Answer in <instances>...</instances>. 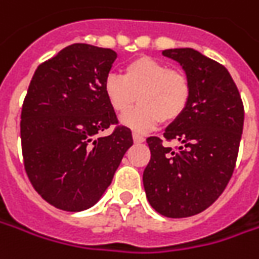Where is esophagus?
Returning a JSON list of instances; mask_svg holds the SVG:
<instances>
[{
	"instance_id": "esophagus-1",
	"label": "esophagus",
	"mask_w": 259,
	"mask_h": 259,
	"mask_svg": "<svg viewBox=\"0 0 259 259\" xmlns=\"http://www.w3.org/2000/svg\"><path fill=\"white\" fill-rule=\"evenodd\" d=\"M133 142H135V143H143L144 137L140 136L139 133H133Z\"/></svg>"
}]
</instances>
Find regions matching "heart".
Returning a JSON list of instances; mask_svg holds the SVG:
<instances>
[{"mask_svg": "<svg viewBox=\"0 0 259 259\" xmlns=\"http://www.w3.org/2000/svg\"><path fill=\"white\" fill-rule=\"evenodd\" d=\"M103 92L110 107L124 113L139 100V106L122 116L126 127L144 132L161 120H177L189 106L191 82L189 76L157 59L140 56L124 65L122 75L110 73L103 82Z\"/></svg>", "mask_w": 259, "mask_h": 259, "instance_id": "b5f03b06", "label": "heart"}]
</instances>
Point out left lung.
<instances>
[{"label": "left lung", "mask_w": 259, "mask_h": 259, "mask_svg": "<svg viewBox=\"0 0 259 259\" xmlns=\"http://www.w3.org/2000/svg\"><path fill=\"white\" fill-rule=\"evenodd\" d=\"M180 63L191 82L186 112L164 132L179 140L177 150L160 137L146 142L152 153L143 173L147 200L168 218L196 215L221 196L235 168L244 105L230 72L221 63L191 48L161 52Z\"/></svg>", "instance_id": "1"}]
</instances>
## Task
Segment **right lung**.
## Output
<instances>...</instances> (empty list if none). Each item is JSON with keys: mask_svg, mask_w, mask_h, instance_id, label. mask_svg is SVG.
<instances>
[{"mask_svg": "<svg viewBox=\"0 0 259 259\" xmlns=\"http://www.w3.org/2000/svg\"><path fill=\"white\" fill-rule=\"evenodd\" d=\"M115 51L73 44L41 63L21 112L24 166L36 193L63 211H82L99 201L124 153L129 127L117 124L103 82Z\"/></svg>", "mask_w": 259, "mask_h": 259, "instance_id": "right-lung-1", "label": "right lung"}]
</instances>
